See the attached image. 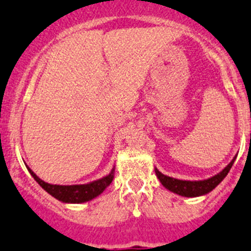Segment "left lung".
<instances>
[{
    "label": "left lung",
    "instance_id": "1",
    "mask_svg": "<svg viewBox=\"0 0 251 251\" xmlns=\"http://www.w3.org/2000/svg\"><path fill=\"white\" fill-rule=\"evenodd\" d=\"M235 159H236V156L232 158V161L221 172H219L215 176L210 177V178L200 179V181H186V179L174 178V177L163 175L157 168H154V172H156L157 178L163 185V187L170 190L171 192H174V194H177L183 197H199L203 196V195L208 194V192H211L225 178L226 175L229 174L230 168L234 165Z\"/></svg>",
    "mask_w": 251,
    "mask_h": 251
}]
</instances>
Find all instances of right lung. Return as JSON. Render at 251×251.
Listing matches in <instances>:
<instances>
[{
    "label": "right lung",
    "instance_id": "add662e5",
    "mask_svg": "<svg viewBox=\"0 0 251 251\" xmlns=\"http://www.w3.org/2000/svg\"><path fill=\"white\" fill-rule=\"evenodd\" d=\"M26 167H27L31 176L35 178V181L48 194H50L56 200L61 201L64 203H83L99 196L112 183L113 178H114L115 168L113 167L112 171L106 176L101 177L99 179H95V181H92L89 183H84V185H51V183L45 182V181L40 178L28 166H26Z\"/></svg>",
    "mask_w": 251,
    "mask_h": 251
}]
</instances>
